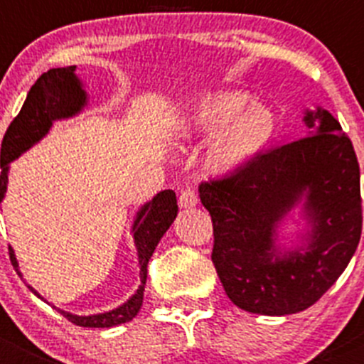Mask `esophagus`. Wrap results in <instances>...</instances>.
<instances>
[{
    "label": "esophagus",
    "instance_id": "esophagus-1",
    "mask_svg": "<svg viewBox=\"0 0 364 364\" xmlns=\"http://www.w3.org/2000/svg\"><path fill=\"white\" fill-rule=\"evenodd\" d=\"M199 204V196H197V192L193 188H185L181 192V196H179V205L181 208H196V205Z\"/></svg>",
    "mask_w": 364,
    "mask_h": 364
}]
</instances>
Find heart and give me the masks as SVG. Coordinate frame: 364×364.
Returning a JSON list of instances; mask_svg holds the SVG:
<instances>
[{
  "mask_svg": "<svg viewBox=\"0 0 364 364\" xmlns=\"http://www.w3.org/2000/svg\"><path fill=\"white\" fill-rule=\"evenodd\" d=\"M188 132L197 137L215 135L208 149V167L230 174L262 155L277 135V117L253 104L241 91H222L200 100L188 114Z\"/></svg>",
  "mask_w": 364,
  "mask_h": 364,
  "instance_id": "1",
  "label": "heart"
}]
</instances>
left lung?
I'll return each instance as SVG.
<instances>
[{
    "instance_id": "1",
    "label": "left lung",
    "mask_w": 364,
    "mask_h": 364,
    "mask_svg": "<svg viewBox=\"0 0 364 364\" xmlns=\"http://www.w3.org/2000/svg\"><path fill=\"white\" fill-rule=\"evenodd\" d=\"M306 137L280 146L234 174L200 183L213 222L211 260L241 310L291 315L310 308L338 280L361 240L359 164L338 121L306 111ZM304 196L307 247L280 254L277 223Z\"/></svg>"
}]
</instances>
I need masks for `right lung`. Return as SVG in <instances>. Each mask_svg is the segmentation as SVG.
Here are the masks:
<instances>
[{"label":"right lung","instance_id":"obj_1","mask_svg":"<svg viewBox=\"0 0 364 364\" xmlns=\"http://www.w3.org/2000/svg\"><path fill=\"white\" fill-rule=\"evenodd\" d=\"M84 105H86V93L80 86V80L77 79L75 67L53 68L36 79V82L33 84L28 97H26L23 109L14 117L10 127L6 128L5 137H3L0 155V204L6 192L10 161L16 160L17 156L23 155L26 149L38 142L53 127V121L75 116ZM176 215H178V203H176V193L172 190H164V192L156 193L153 200L142 205L141 211L137 213L132 230H134L139 266H141V287L127 303L121 304L116 310L98 315H87V317H79V315H72L68 311L60 310L63 317H67L72 324L82 326V328H112V326L132 321L139 314L142 299H144L149 259H151L161 236L167 232L171 223L174 222ZM10 260L19 273V269H17L19 266H17V259L12 248H10ZM29 289L35 292L33 287ZM35 294L38 296V292H35Z\"/></svg>","mask_w":364,"mask_h":364}]
</instances>
